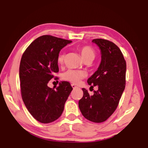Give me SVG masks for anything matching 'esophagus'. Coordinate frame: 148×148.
<instances>
[{
    "instance_id": "esophagus-1",
    "label": "esophagus",
    "mask_w": 148,
    "mask_h": 148,
    "mask_svg": "<svg viewBox=\"0 0 148 148\" xmlns=\"http://www.w3.org/2000/svg\"><path fill=\"white\" fill-rule=\"evenodd\" d=\"M71 86H72V88H73V89H75V88H78V87H77V86H76V85H75V84H71Z\"/></svg>"
}]
</instances>
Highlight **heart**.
<instances>
[{
  "label": "heart",
  "instance_id": "heart-1",
  "mask_svg": "<svg viewBox=\"0 0 148 148\" xmlns=\"http://www.w3.org/2000/svg\"><path fill=\"white\" fill-rule=\"evenodd\" d=\"M80 53L84 61L92 62L95 59L96 53L95 51L90 46H83L80 49ZM65 59V55L64 53H60L58 57V63L62 64ZM86 76V73L82 70H68L63 74L64 80L69 81L73 84H78L80 81Z\"/></svg>",
  "mask_w": 148,
  "mask_h": 148
}]
</instances>
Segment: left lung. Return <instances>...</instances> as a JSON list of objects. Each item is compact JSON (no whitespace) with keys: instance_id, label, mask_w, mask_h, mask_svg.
I'll return each mask as SVG.
<instances>
[{"instance_id":"left-lung-1","label":"left lung","mask_w":148,"mask_h":148,"mask_svg":"<svg viewBox=\"0 0 148 148\" xmlns=\"http://www.w3.org/2000/svg\"><path fill=\"white\" fill-rule=\"evenodd\" d=\"M99 47L101 62L87 82L99 89L90 96L82 88L83 97L78 102L79 109L86 119L95 123L105 121L118 107L125 87L126 62L115 43L107 39L92 40Z\"/></svg>"}]
</instances>
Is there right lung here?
<instances>
[{
  "label": "right lung",
  "instance_id": "add662e5",
  "mask_svg": "<svg viewBox=\"0 0 148 148\" xmlns=\"http://www.w3.org/2000/svg\"><path fill=\"white\" fill-rule=\"evenodd\" d=\"M72 41L51 35L35 39L23 54L19 67L22 99L33 117L42 123L53 122L61 116L72 90L68 82L59 83L55 90L47 86L59 72L58 57ZM54 79H57L55 78Z\"/></svg>",
  "mask_w": 148,
  "mask_h": 148
}]
</instances>
